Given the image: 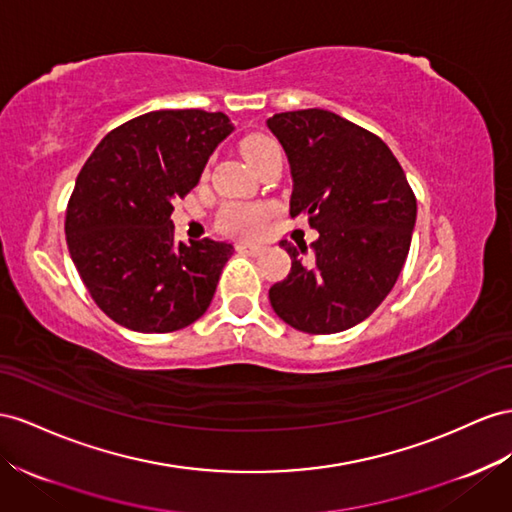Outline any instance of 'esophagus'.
Here are the masks:
<instances>
[{
	"label": "esophagus",
	"instance_id": "esophagus-1",
	"mask_svg": "<svg viewBox=\"0 0 512 512\" xmlns=\"http://www.w3.org/2000/svg\"><path fill=\"white\" fill-rule=\"evenodd\" d=\"M237 250L239 252H245V254H252V256H258V254H262V250H265V247L262 245H258V243H239L237 245Z\"/></svg>",
	"mask_w": 512,
	"mask_h": 512
}]
</instances>
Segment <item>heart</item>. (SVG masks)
Returning <instances> with one entry per match:
<instances>
[{
    "instance_id": "obj_1",
    "label": "heart",
    "mask_w": 512,
    "mask_h": 512,
    "mask_svg": "<svg viewBox=\"0 0 512 512\" xmlns=\"http://www.w3.org/2000/svg\"><path fill=\"white\" fill-rule=\"evenodd\" d=\"M243 157L247 163L258 172L262 165H267L273 157H282L278 142L273 137L265 133H252L241 140L239 144ZM273 209L269 204H239V202H230L226 204L222 211L217 215V224L222 230L230 234H241V237H254L262 224L267 222Z\"/></svg>"
}]
</instances>
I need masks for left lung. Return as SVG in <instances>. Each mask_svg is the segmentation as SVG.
Listing matches in <instances>:
<instances>
[{"mask_svg":"<svg viewBox=\"0 0 512 512\" xmlns=\"http://www.w3.org/2000/svg\"><path fill=\"white\" fill-rule=\"evenodd\" d=\"M293 174L290 217L319 230L306 243L282 241L293 265L269 288L284 323L306 334H338L375 312L394 288L416 226V196L381 137L327 109L275 114Z\"/></svg>","mask_w":512,"mask_h":512,"instance_id":"1","label":"left lung"}]
</instances>
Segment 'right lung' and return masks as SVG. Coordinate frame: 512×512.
<instances>
[{"label":"right lung","mask_w":512,"mask_h":512,"mask_svg":"<svg viewBox=\"0 0 512 512\" xmlns=\"http://www.w3.org/2000/svg\"><path fill=\"white\" fill-rule=\"evenodd\" d=\"M232 129L222 112L159 109L109 131L81 168L66 206L68 252L118 325L168 334L211 306L234 247L176 243L170 215Z\"/></svg>","instance_id":"obj_1"}]
</instances>
